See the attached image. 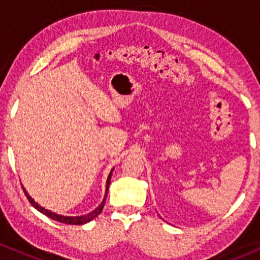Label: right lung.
<instances>
[{"mask_svg": "<svg viewBox=\"0 0 260 260\" xmlns=\"http://www.w3.org/2000/svg\"><path fill=\"white\" fill-rule=\"evenodd\" d=\"M111 176H112V171H111V174H109L108 180H107V191H106V196H104L103 203H102L101 205H99L98 208L95 209V210L91 211L90 214H88V215H83V216H62V215H57V214H55V212H51V211L46 210V209H44L43 206L39 205L38 203H35V201H34V199H31V196L28 195L27 192H26L25 188L22 187V190H23V192H25V195H26V198H27V200L30 201L31 205H32L34 208H35V209H38V210L40 211V212H43V214H45L46 216H49L50 219L56 220V221L62 222V224H69V225H83V224H86V222H89V221H90V220L95 219V217L98 216L99 214H101L102 210H103L104 204H106L107 193H108L109 183H111Z\"/></svg>", "mask_w": 260, "mask_h": 260, "instance_id": "1", "label": "right lung"}]
</instances>
